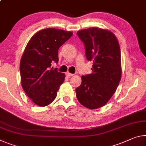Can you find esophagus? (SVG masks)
Instances as JSON below:
<instances>
[{
  "label": "esophagus",
  "instance_id": "1",
  "mask_svg": "<svg viewBox=\"0 0 146 146\" xmlns=\"http://www.w3.org/2000/svg\"><path fill=\"white\" fill-rule=\"evenodd\" d=\"M66 75L68 76V77H72V76H73L74 75H73V74H72V73H70L68 72V73H66Z\"/></svg>",
  "mask_w": 146,
  "mask_h": 146
}]
</instances>
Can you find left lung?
<instances>
[{
  "label": "left lung",
  "instance_id": "1",
  "mask_svg": "<svg viewBox=\"0 0 146 146\" xmlns=\"http://www.w3.org/2000/svg\"><path fill=\"white\" fill-rule=\"evenodd\" d=\"M85 45L88 60L93 61L92 73L82 76L75 90L79 103L89 109L105 105L115 93L121 78V51L112 32L92 27L77 32Z\"/></svg>",
  "mask_w": 146,
  "mask_h": 146
}]
</instances>
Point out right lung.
Here are the masks:
<instances>
[{"instance_id": "obj_1", "label": "right lung", "mask_w": 146, "mask_h": 146, "mask_svg": "<svg viewBox=\"0 0 146 146\" xmlns=\"http://www.w3.org/2000/svg\"><path fill=\"white\" fill-rule=\"evenodd\" d=\"M73 35L61 29H43L28 42L20 62L23 89L36 105L45 106L56 98L65 80L64 73L51 68L58 62V49Z\"/></svg>"}]
</instances>
